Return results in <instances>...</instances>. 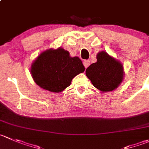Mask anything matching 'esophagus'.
Instances as JSON below:
<instances>
[{
    "instance_id": "esophagus-1",
    "label": "esophagus",
    "mask_w": 149,
    "mask_h": 149,
    "mask_svg": "<svg viewBox=\"0 0 149 149\" xmlns=\"http://www.w3.org/2000/svg\"><path fill=\"white\" fill-rule=\"evenodd\" d=\"M83 64L84 65L85 68H86L89 67V65H90V61H89V60H84Z\"/></svg>"
}]
</instances>
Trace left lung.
<instances>
[{
    "label": "left lung",
    "instance_id": "1",
    "mask_svg": "<svg viewBox=\"0 0 149 149\" xmlns=\"http://www.w3.org/2000/svg\"><path fill=\"white\" fill-rule=\"evenodd\" d=\"M123 65L119 60L102 51L97 54V62L86 68V75L95 87L111 92L120 85L124 78Z\"/></svg>",
    "mask_w": 149,
    "mask_h": 149
}]
</instances>
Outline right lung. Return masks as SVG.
Here are the masks:
<instances>
[{
  "label": "right lung",
  "instance_id": "1",
  "mask_svg": "<svg viewBox=\"0 0 149 149\" xmlns=\"http://www.w3.org/2000/svg\"><path fill=\"white\" fill-rule=\"evenodd\" d=\"M85 68L78 57H71L64 49H49L38 56L31 65V75L36 84L52 92H63Z\"/></svg>",
  "mask_w": 149,
  "mask_h": 149
}]
</instances>
